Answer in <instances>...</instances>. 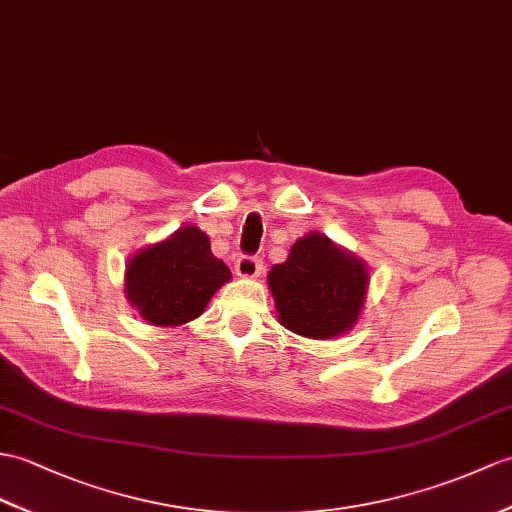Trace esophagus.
<instances>
[{
	"mask_svg": "<svg viewBox=\"0 0 512 512\" xmlns=\"http://www.w3.org/2000/svg\"><path fill=\"white\" fill-rule=\"evenodd\" d=\"M261 270H264V266H261V259L257 257L240 255L235 261V275L242 279H255L261 275Z\"/></svg>",
	"mask_w": 512,
	"mask_h": 512,
	"instance_id": "obj_1",
	"label": "esophagus"
}]
</instances>
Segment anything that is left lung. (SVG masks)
<instances>
[{
    "label": "left lung",
    "instance_id": "obj_1",
    "mask_svg": "<svg viewBox=\"0 0 512 512\" xmlns=\"http://www.w3.org/2000/svg\"><path fill=\"white\" fill-rule=\"evenodd\" d=\"M268 288L283 327L305 338L329 340L358 323L368 288L362 259L323 233H307L288 259L268 272Z\"/></svg>",
    "mask_w": 512,
    "mask_h": 512
}]
</instances>
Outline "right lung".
<instances>
[{"instance_id":"add662e5","label":"right lung","mask_w":512,"mask_h":512,"mask_svg":"<svg viewBox=\"0 0 512 512\" xmlns=\"http://www.w3.org/2000/svg\"><path fill=\"white\" fill-rule=\"evenodd\" d=\"M229 279L231 270L213 257L209 237L198 227H183L128 259L124 292L150 325L178 327L205 312Z\"/></svg>"}]
</instances>
